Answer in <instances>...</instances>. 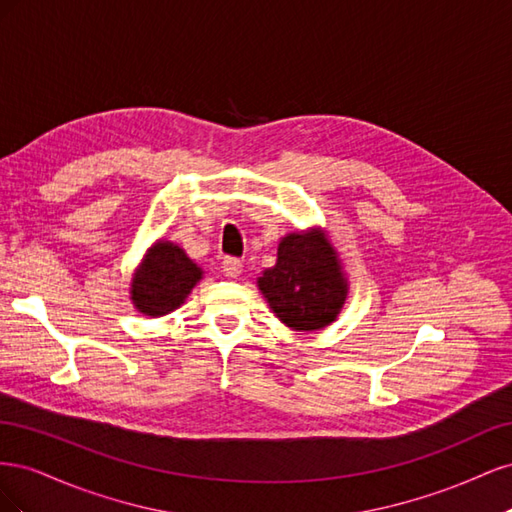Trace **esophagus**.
Instances as JSON below:
<instances>
[{
	"mask_svg": "<svg viewBox=\"0 0 512 512\" xmlns=\"http://www.w3.org/2000/svg\"><path fill=\"white\" fill-rule=\"evenodd\" d=\"M222 271H224L226 277H239L241 271H243L241 260H239V258H230V256L224 258V260H222Z\"/></svg>",
	"mask_w": 512,
	"mask_h": 512,
	"instance_id": "34e87169",
	"label": "esophagus"
}]
</instances>
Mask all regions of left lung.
<instances>
[{
	"label": "left lung",
	"instance_id": "1",
	"mask_svg": "<svg viewBox=\"0 0 512 512\" xmlns=\"http://www.w3.org/2000/svg\"><path fill=\"white\" fill-rule=\"evenodd\" d=\"M273 314L294 331H318L337 320L348 297L342 262L322 230L290 232L277 245L275 267L258 277Z\"/></svg>",
	"mask_w": 512,
	"mask_h": 512
}]
</instances>
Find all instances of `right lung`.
Returning <instances> with one entry per match:
<instances>
[{
    "instance_id": "add662e5",
    "label": "right lung",
    "mask_w": 512,
    "mask_h": 512,
    "mask_svg": "<svg viewBox=\"0 0 512 512\" xmlns=\"http://www.w3.org/2000/svg\"><path fill=\"white\" fill-rule=\"evenodd\" d=\"M203 280V269L188 258L179 245L160 239L153 243L138 265L130 299L145 316H164L188 299L192 288Z\"/></svg>"
}]
</instances>
